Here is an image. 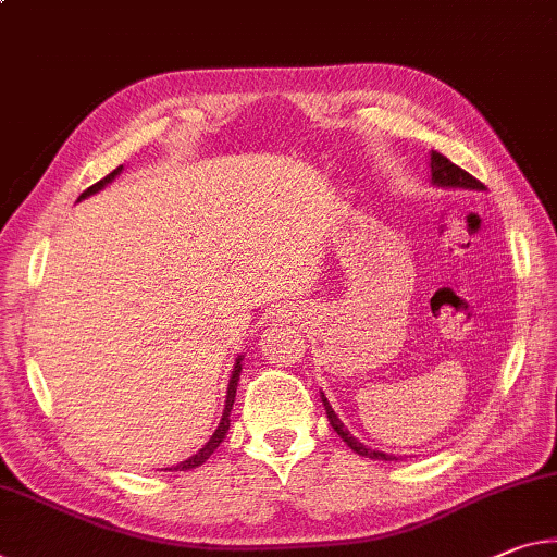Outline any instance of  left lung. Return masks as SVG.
Listing matches in <instances>:
<instances>
[{
  "mask_svg": "<svg viewBox=\"0 0 557 557\" xmlns=\"http://www.w3.org/2000/svg\"><path fill=\"white\" fill-rule=\"evenodd\" d=\"M431 183L434 185H441V188H469V190H483V183L475 181L471 173H466L463 168H458L456 163L448 161L446 156H441L436 151H431ZM322 404L326 409V419H330L332 429L337 431V434L342 436L344 444H347L351 451H357L359 456H367V458H376V461H399L396 456H389V454H382V451H372V448H367L364 444H359V441L349 434L347 429H344V423L339 421L337 413H334V409L330 406V401H326V396L322 394Z\"/></svg>",
  "mask_w": 557,
  "mask_h": 557,
  "instance_id": "8db88e82",
  "label": "left lung"
}]
</instances>
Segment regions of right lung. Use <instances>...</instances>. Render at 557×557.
<instances>
[{
	"instance_id": "add662e5",
	"label": "right lung",
	"mask_w": 557,
	"mask_h": 557,
	"mask_svg": "<svg viewBox=\"0 0 557 557\" xmlns=\"http://www.w3.org/2000/svg\"><path fill=\"white\" fill-rule=\"evenodd\" d=\"M123 171V165H119L116 171H111L109 175H106V178H101L99 183H94L91 188H86L82 196H78V200H84L86 196H94V193H99L103 185H109L113 178H116V175ZM243 359V357H240ZM240 359L235 361V369H233V376H231V384H227V399H225V411H223V419H220V423H218V429H215V434L210 436V441L206 446L200 448L198 454H193L190 458H185V461H181L178 466H171V469H165V471H190V469H196V466H200V463H206L208 458H210V454L215 451V448L223 444V438L227 436V429H231V409H233V401H235V392H237V382H240V372H243V364H240Z\"/></svg>"
}]
</instances>
